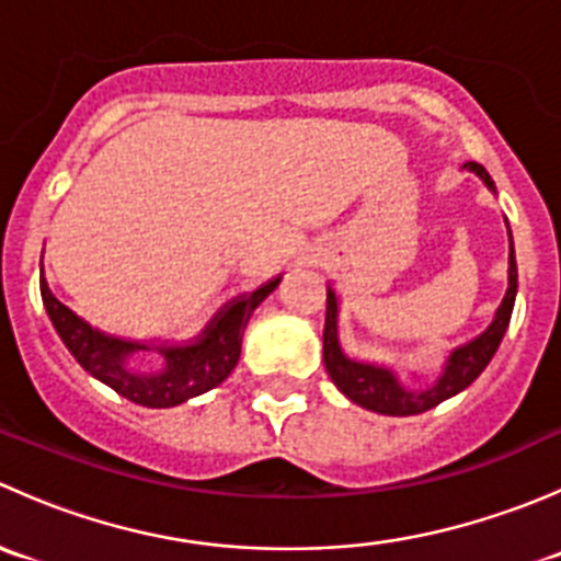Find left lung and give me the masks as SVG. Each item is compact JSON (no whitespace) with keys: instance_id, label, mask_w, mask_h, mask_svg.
Listing matches in <instances>:
<instances>
[{"instance_id":"left-lung-1","label":"left lung","mask_w":561,"mask_h":561,"mask_svg":"<svg viewBox=\"0 0 561 561\" xmlns=\"http://www.w3.org/2000/svg\"><path fill=\"white\" fill-rule=\"evenodd\" d=\"M463 171L474 173L485 184V190L494 192L496 186L489 171L478 162H463ZM507 228V290L502 304L496 307L494 317L480 331L478 336L469 342L458 344L450 350L443 360V369L434 377L432 382L421 388L404 386L399 371L390 364H380V360H360L344 353L342 342H339V309H342V298H339L336 287L328 285V307H325V331H322V360H325V371L333 380V386L342 390L350 401L366 407L380 415H421V412L432 410V407L443 404L450 396L461 393L472 386L480 377V371L491 364L496 347H500L502 336H505L507 325H511L513 304H516L518 293V268H516V249H513V233L511 225L505 219Z\"/></svg>"}]
</instances>
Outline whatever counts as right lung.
Listing matches in <instances>:
<instances>
[{"instance_id":"obj_1","label":"right lung","mask_w":561,"mask_h":561,"mask_svg":"<svg viewBox=\"0 0 561 561\" xmlns=\"http://www.w3.org/2000/svg\"><path fill=\"white\" fill-rule=\"evenodd\" d=\"M279 282L282 276H274L257 290L225 304L190 342H138V339H122L92 328L50 293L45 274L39 276V293H43L45 312L65 347L94 380L105 382L107 388L135 404L162 410V407L184 404L228 380V375L239 364L241 339H244L249 317L279 287ZM135 352H160L163 369L160 373L133 370L128 358Z\"/></svg>"}]
</instances>
